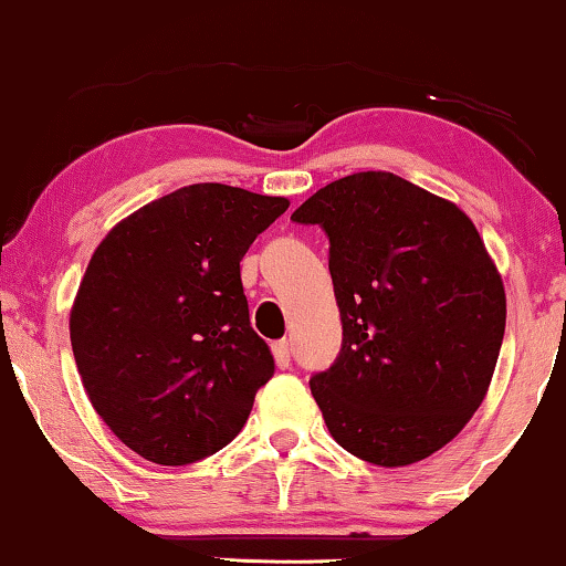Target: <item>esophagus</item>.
I'll return each mask as SVG.
<instances>
[{"label":"esophagus","instance_id":"1","mask_svg":"<svg viewBox=\"0 0 566 566\" xmlns=\"http://www.w3.org/2000/svg\"><path fill=\"white\" fill-rule=\"evenodd\" d=\"M273 358L277 363V368H289L291 366V343H289V339H277V343H273Z\"/></svg>","mask_w":566,"mask_h":566}]
</instances>
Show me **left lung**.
I'll list each match as a JSON object with an SVG mask.
<instances>
[{
    "mask_svg": "<svg viewBox=\"0 0 566 566\" xmlns=\"http://www.w3.org/2000/svg\"><path fill=\"white\" fill-rule=\"evenodd\" d=\"M329 237L343 322L308 386L329 436L376 467H409L467 428L505 335V285L474 221L394 172H355L291 216Z\"/></svg>",
    "mask_w": 566,
    "mask_h": 566,
    "instance_id": "left-lung-1",
    "label": "left lung"
}]
</instances>
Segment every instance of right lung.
I'll use <instances>...</instances> for the list:
<instances>
[{
	"label": "right lung",
	"instance_id": "add662e5",
	"mask_svg": "<svg viewBox=\"0 0 566 566\" xmlns=\"http://www.w3.org/2000/svg\"><path fill=\"white\" fill-rule=\"evenodd\" d=\"M289 198L198 182L115 223L76 291L84 391L142 459L185 467L231 443L275 363L250 324L239 262Z\"/></svg>",
	"mask_w": 566,
	"mask_h": 566
}]
</instances>
